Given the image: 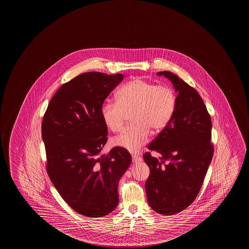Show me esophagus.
<instances>
[{
  "mask_svg": "<svg viewBox=\"0 0 249 249\" xmlns=\"http://www.w3.org/2000/svg\"><path fill=\"white\" fill-rule=\"evenodd\" d=\"M142 157H140L139 155H132V160H133V162H134V163H137V162H140V161H142Z\"/></svg>",
  "mask_w": 249,
  "mask_h": 249,
  "instance_id": "1",
  "label": "esophagus"
}]
</instances>
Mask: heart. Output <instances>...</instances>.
<instances>
[{"label": "heart", "mask_w": 249, "mask_h": 249, "mask_svg": "<svg viewBox=\"0 0 249 249\" xmlns=\"http://www.w3.org/2000/svg\"><path fill=\"white\" fill-rule=\"evenodd\" d=\"M117 102H104L101 107L103 123L113 132L123 128L126 114L130 126L112 140L114 146L136 153L147 142L150 129L160 132L170 123L176 109L175 92L167 86L135 78L116 94Z\"/></svg>", "instance_id": "1"}]
</instances>
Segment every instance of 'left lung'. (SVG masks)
Here are the masks:
<instances>
[{
    "label": "left lung",
    "instance_id": "obj_1",
    "mask_svg": "<svg viewBox=\"0 0 249 249\" xmlns=\"http://www.w3.org/2000/svg\"><path fill=\"white\" fill-rule=\"evenodd\" d=\"M157 75L167 78L178 95L170 123L148 146L159 153L160 160L149 152L143 155L150 168L145 187L152 209L172 215L190 206L202 186L213 155L212 122L194 88L171 72L161 71Z\"/></svg>",
    "mask_w": 249,
    "mask_h": 249
}]
</instances>
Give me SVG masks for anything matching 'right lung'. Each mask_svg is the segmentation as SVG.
<instances>
[{
    "mask_svg": "<svg viewBox=\"0 0 249 249\" xmlns=\"http://www.w3.org/2000/svg\"><path fill=\"white\" fill-rule=\"evenodd\" d=\"M123 78L100 72L78 75L57 90L41 123L49 178L70 208L87 217L114 211L119 180L132 161L122 147L100 156L107 140L101 107Z\"/></svg>",
    "mask_w": 249,
    "mask_h": 249,
    "instance_id": "add662e5",
    "label": "right lung"
}]
</instances>
